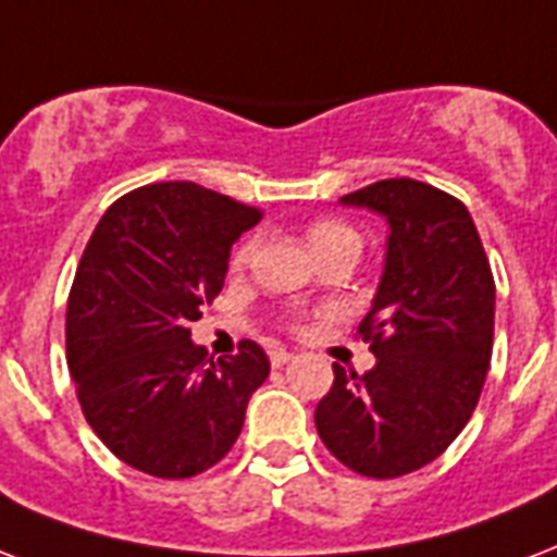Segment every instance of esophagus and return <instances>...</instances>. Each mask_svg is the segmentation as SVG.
<instances>
[{
    "mask_svg": "<svg viewBox=\"0 0 557 557\" xmlns=\"http://www.w3.org/2000/svg\"><path fill=\"white\" fill-rule=\"evenodd\" d=\"M269 359H271V364H274V368H283V364L292 362L295 356L288 354V350H280V347H274V350L269 354Z\"/></svg>",
    "mask_w": 557,
    "mask_h": 557,
    "instance_id": "esophagus-1",
    "label": "esophagus"
}]
</instances>
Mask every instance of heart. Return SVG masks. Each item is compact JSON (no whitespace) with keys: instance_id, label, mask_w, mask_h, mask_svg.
Masks as SVG:
<instances>
[{"instance_id":"b5f03b06","label":"heart","mask_w":557,"mask_h":557,"mask_svg":"<svg viewBox=\"0 0 557 557\" xmlns=\"http://www.w3.org/2000/svg\"><path fill=\"white\" fill-rule=\"evenodd\" d=\"M307 245L312 248L315 257H324L330 250L338 248H356L359 250V233L350 227L342 219H330V215H318L312 222H307ZM250 253H253V242L245 239L236 245V250L231 253V271H242L250 262Z\"/></svg>"}]
</instances>
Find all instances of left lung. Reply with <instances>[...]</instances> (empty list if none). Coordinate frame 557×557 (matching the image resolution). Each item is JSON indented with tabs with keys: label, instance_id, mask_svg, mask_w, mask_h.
Returning a JSON list of instances; mask_svg holds the SVG:
<instances>
[{
	"label": "left lung",
	"instance_id": "obj_1",
	"mask_svg": "<svg viewBox=\"0 0 557 557\" xmlns=\"http://www.w3.org/2000/svg\"><path fill=\"white\" fill-rule=\"evenodd\" d=\"M342 203L392 227L380 288L356 330L376 364L362 376L333 364L315 426L354 473L397 479L435 461L476 409L494 350V274L470 212L449 193L388 177Z\"/></svg>",
	"mask_w": 557,
	"mask_h": 557
}]
</instances>
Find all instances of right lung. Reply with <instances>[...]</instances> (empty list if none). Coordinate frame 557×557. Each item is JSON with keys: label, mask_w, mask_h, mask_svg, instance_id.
<instances>
[{"label": "right lung", "mask_w": 557, "mask_h": 557, "mask_svg": "<svg viewBox=\"0 0 557 557\" xmlns=\"http://www.w3.org/2000/svg\"><path fill=\"white\" fill-rule=\"evenodd\" d=\"M260 219V207L169 181L122 195L96 224L66 304V362L92 432L134 470L198 476L239 438L269 356L245 338L212 362L189 326Z\"/></svg>", "instance_id": "add662e5"}]
</instances>
